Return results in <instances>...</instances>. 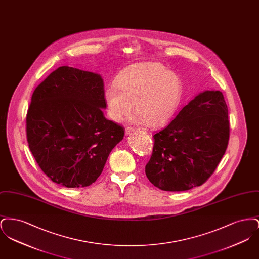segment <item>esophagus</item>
<instances>
[{
  "label": "esophagus",
  "mask_w": 259,
  "mask_h": 259,
  "mask_svg": "<svg viewBox=\"0 0 259 259\" xmlns=\"http://www.w3.org/2000/svg\"><path fill=\"white\" fill-rule=\"evenodd\" d=\"M134 131H135V129H134L133 127H126V129H125V134H126V135H130V134H132Z\"/></svg>",
  "instance_id": "esophagus-1"
}]
</instances>
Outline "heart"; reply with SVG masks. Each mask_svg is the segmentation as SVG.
<instances>
[{
    "label": "heart",
    "instance_id": "b5f03b06",
    "mask_svg": "<svg viewBox=\"0 0 259 259\" xmlns=\"http://www.w3.org/2000/svg\"><path fill=\"white\" fill-rule=\"evenodd\" d=\"M116 87L105 91L108 114L121 122L134 110L137 124L160 127L170 121L182 98L183 85L179 75L157 62H144L124 69L116 78Z\"/></svg>",
    "mask_w": 259,
    "mask_h": 259
}]
</instances>
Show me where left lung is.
<instances>
[{
  "label": "left lung",
  "mask_w": 259,
  "mask_h": 259,
  "mask_svg": "<svg viewBox=\"0 0 259 259\" xmlns=\"http://www.w3.org/2000/svg\"><path fill=\"white\" fill-rule=\"evenodd\" d=\"M153 138L152 154L146 165L152 185L165 191L203 185L228 146V109L222 92L199 93Z\"/></svg>",
  "instance_id": "8db88e82"
}]
</instances>
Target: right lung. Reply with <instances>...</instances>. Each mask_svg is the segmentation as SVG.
<instances>
[{
  "instance_id": "obj_1",
  "label": "right lung",
  "mask_w": 259,
  "mask_h": 259,
  "mask_svg": "<svg viewBox=\"0 0 259 259\" xmlns=\"http://www.w3.org/2000/svg\"><path fill=\"white\" fill-rule=\"evenodd\" d=\"M101 75L73 67L56 69L35 89L26 116L29 148L53 183L92 185L124 128L104 116Z\"/></svg>"
}]
</instances>
